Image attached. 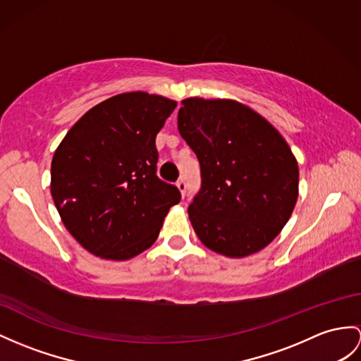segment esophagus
Returning <instances> with one entry per match:
<instances>
[{"instance_id": "1", "label": "esophagus", "mask_w": 361, "mask_h": 361, "mask_svg": "<svg viewBox=\"0 0 361 361\" xmlns=\"http://www.w3.org/2000/svg\"><path fill=\"white\" fill-rule=\"evenodd\" d=\"M176 185H178L179 191L182 192V196H185V192H187V180L183 179V178H180L178 182H176Z\"/></svg>"}]
</instances>
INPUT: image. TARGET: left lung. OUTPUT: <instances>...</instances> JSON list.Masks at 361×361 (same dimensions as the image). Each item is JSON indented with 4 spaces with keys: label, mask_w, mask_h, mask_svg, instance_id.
Masks as SVG:
<instances>
[{
    "label": "left lung",
    "mask_w": 361,
    "mask_h": 361,
    "mask_svg": "<svg viewBox=\"0 0 361 361\" xmlns=\"http://www.w3.org/2000/svg\"><path fill=\"white\" fill-rule=\"evenodd\" d=\"M178 128L200 165V188L188 207L200 242L228 257L265 248L298 196V166L286 140L230 99H183Z\"/></svg>",
    "instance_id": "1"
}]
</instances>
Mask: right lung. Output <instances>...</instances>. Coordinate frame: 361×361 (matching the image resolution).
I'll return each mask as SVG.
<instances>
[{
	"label": "right lung",
	"instance_id": "obj_1",
	"mask_svg": "<svg viewBox=\"0 0 361 361\" xmlns=\"http://www.w3.org/2000/svg\"><path fill=\"white\" fill-rule=\"evenodd\" d=\"M176 102L116 94L87 111L51 161V197L68 233L92 254L127 260L150 248L180 191L157 176L156 135Z\"/></svg>",
	"mask_w": 361,
	"mask_h": 361
}]
</instances>
